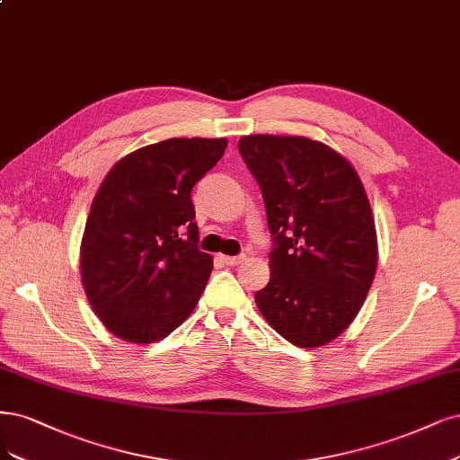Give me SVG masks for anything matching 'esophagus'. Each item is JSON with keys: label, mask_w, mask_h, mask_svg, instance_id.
Wrapping results in <instances>:
<instances>
[{"label": "esophagus", "mask_w": 460, "mask_h": 460, "mask_svg": "<svg viewBox=\"0 0 460 460\" xmlns=\"http://www.w3.org/2000/svg\"><path fill=\"white\" fill-rule=\"evenodd\" d=\"M220 261H223L226 266H237V264H242L245 261V255H237V257L223 255V257H220Z\"/></svg>", "instance_id": "1"}]
</instances>
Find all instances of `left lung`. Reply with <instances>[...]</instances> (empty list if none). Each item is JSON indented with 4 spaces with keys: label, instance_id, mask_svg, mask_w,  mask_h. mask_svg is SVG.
Listing matches in <instances>:
<instances>
[{
    "label": "left lung",
    "instance_id": "obj_1",
    "mask_svg": "<svg viewBox=\"0 0 460 460\" xmlns=\"http://www.w3.org/2000/svg\"><path fill=\"white\" fill-rule=\"evenodd\" d=\"M237 148L272 234L270 281L255 303L283 339L315 348L354 322L376 270L371 205L354 167L306 137L249 135Z\"/></svg>",
    "mask_w": 460,
    "mask_h": 460
}]
</instances>
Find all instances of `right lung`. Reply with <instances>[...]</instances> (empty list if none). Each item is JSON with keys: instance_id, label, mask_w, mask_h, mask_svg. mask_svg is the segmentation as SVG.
<instances>
[{"instance_id": "obj_1", "label": "right lung", "mask_w": 460, "mask_h": 460, "mask_svg": "<svg viewBox=\"0 0 460 460\" xmlns=\"http://www.w3.org/2000/svg\"><path fill=\"white\" fill-rule=\"evenodd\" d=\"M226 145V138H169L121 157L102 181L79 264L94 314L116 337L162 341L196 308L213 257L198 247L190 194Z\"/></svg>"}]
</instances>
